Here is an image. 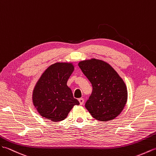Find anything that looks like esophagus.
Returning <instances> with one entry per match:
<instances>
[{"mask_svg": "<svg viewBox=\"0 0 156 156\" xmlns=\"http://www.w3.org/2000/svg\"><path fill=\"white\" fill-rule=\"evenodd\" d=\"M79 103H80V105H83V103H84V99H83V98H79Z\"/></svg>", "mask_w": 156, "mask_h": 156, "instance_id": "esophagus-1", "label": "esophagus"}]
</instances>
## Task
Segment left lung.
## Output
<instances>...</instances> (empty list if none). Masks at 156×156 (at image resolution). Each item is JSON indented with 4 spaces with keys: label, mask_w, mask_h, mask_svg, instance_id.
Here are the masks:
<instances>
[{
    "label": "left lung",
    "mask_w": 156,
    "mask_h": 156,
    "mask_svg": "<svg viewBox=\"0 0 156 156\" xmlns=\"http://www.w3.org/2000/svg\"><path fill=\"white\" fill-rule=\"evenodd\" d=\"M91 82V95L85 107L93 118L101 122L115 119L122 112L127 99L125 83L109 64L91 58L78 64Z\"/></svg>",
    "instance_id": "left-lung-1"
}]
</instances>
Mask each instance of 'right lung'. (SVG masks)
I'll list each match as a JSON object with an SVG mask.
<instances>
[{
    "label": "right lung",
    "mask_w": 156,
    "mask_h": 156,
    "mask_svg": "<svg viewBox=\"0 0 156 156\" xmlns=\"http://www.w3.org/2000/svg\"><path fill=\"white\" fill-rule=\"evenodd\" d=\"M73 71L71 63H56L41 76L33 90V103L41 116L60 122L66 118L74 105H79L67 85Z\"/></svg>",
    "instance_id": "right-lung-1"
}]
</instances>
